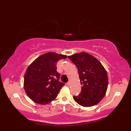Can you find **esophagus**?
<instances>
[{"mask_svg": "<svg viewBox=\"0 0 131 131\" xmlns=\"http://www.w3.org/2000/svg\"><path fill=\"white\" fill-rule=\"evenodd\" d=\"M66 85H67L68 86H69L70 85V82H68V83H66Z\"/></svg>", "mask_w": 131, "mask_h": 131, "instance_id": "esophagus-1", "label": "esophagus"}]
</instances>
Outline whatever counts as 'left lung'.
Returning <instances> with one entry per match:
<instances>
[{
    "label": "left lung",
    "instance_id": "left-lung-1",
    "mask_svg": "<svg viewBox=\"0 0 131 131\" xmlns=\"http://www.w3.org/2000/svg\"><path fill=\"white\" fill-rule=\"evenodd\" d=\"M78 69L82 85L79 96L73 99L83 107H91L98 103L107 91L108 77L106 70L96 58L81 52L68 57Z\"/></svg>",
    "mask_w": 131,
    "mask_h": 131
}]
</instances>
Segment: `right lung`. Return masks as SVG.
<instances>
[{
    "instance_id": "1",
    "label": "right lung",
    "mask_w": 131,
    "mask_h": 131,
    "mask_svg": "<svg viewBox=\"0 0 131 131\" xmlns=\"http://www.w3.org/2000/svg\"><path fill=\"white\" fill-rule=\"evenodd\" d=\"M67 55L54 52L39 56L28 66L24 75V87L28 97L38 104L46 105L56 98L65 85L59 82L57 62Z\"/></svg>"
}]
</instances>
